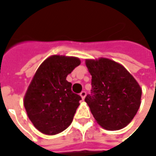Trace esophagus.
Here are the masks:
<instances>
[{
	"mask_svg": "<svg viewBox=\"0 0 156 156\" xmlns=\"http://www.w3.org/2000/svg\"><path fill=\"white\" fill-rule=\"evenodd\" d=\"M80 96H81L82 99H83V100H84L85 97H86V92H85V91H82L81 93H80Z\"/></svg>",
	"mask_w": 156,
	"mask_h": 156,
	"instance_id": "obj_1",
	"label": "esophagus"
}]
</instances>
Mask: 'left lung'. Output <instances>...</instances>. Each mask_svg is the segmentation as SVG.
I'll use <instances>...</instances> for the list:
<instances>
[{
    "label": "left lung",
    "mask_w": 156,
    "mask_h": 156,
    "mask_svg": "<svg viewBox=\"0 0 156 156\" xmlns=\"http://www.w3.org/2000/svg\"><path fill=\"white\" fill-rule=\"evenodd\" d=\"M86 66L92 75V90L85 101L97 122L109 131L126 126L140 106L142 92L136 80L108 58L87 59Z\"/></svg>",
    "instance_id": "1"
}]
</instances>
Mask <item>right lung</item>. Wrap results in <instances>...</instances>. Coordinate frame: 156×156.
<instances>
[{"label": "right lung", "mask_w": 156, "mask_h": 156, "mask_svg": "<svg viewBox=\"0 0 156 156\" xmlns=\"http://www.w3.org/2000/svg\"><path fill=\"white\" fill-rule=\"evenodd\" d=\"M75 57L53 55L37 69L24 98L34 127L45 135L64 131L73 122L81 97L72 92L67 76L80 64Z\"/></svg>", "instance_id": "1"}]
</instances>
